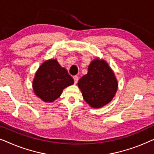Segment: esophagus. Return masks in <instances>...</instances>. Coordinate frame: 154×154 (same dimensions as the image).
<instances>
[{"label":"esophagus","instance_id":"34e87169","mask_svg":"<svg viewBox=\"0 0 154 154\" xmlns=\"http://www.w3.org/2000/svg\"><path fill=\"white\" fill-rule=\"evenodd\" d=\"M73 80H74V83L76 84L78 83V81H79V77L77 75H74L73 76Z\"/></svg>","mask_w":154,"mask_h":154}]
</instances>
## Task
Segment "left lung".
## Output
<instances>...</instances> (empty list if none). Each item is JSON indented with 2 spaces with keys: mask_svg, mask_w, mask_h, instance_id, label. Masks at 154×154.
Segmentation results:
<instances>
[{
  "mask_svg": "<svg viewBox=\"0 0 154 154\" xmlns=\"http://www.w3.org/2000/svg\"><path fill=\"white\" fill-rule=\"evenodd\" d=\"M118 81L104 60L95 58L90 62L87 74L78 82L84 100L94 109L108 104L118 90Z\"/></svg>",
  "mask_w": 154,
  "mask_h": 154,
  "instance_id": "8db88e82",
  "label": "left lung"
}]
</instances>
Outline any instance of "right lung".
Listing matches in <instances>:
<instances>
[{
    "label": "right lung",
    "mask_w": 154,
    "mask_h": 154,
    "mask_svg": "<svg viewBox=\"0 0 154 154\" xmlns=\"http://www.w3.org/2000/svg\"><path fill=\"white\" fill-rule=\"evenodd\" d=\"M73 78L56 59L46 60L35 72L33 81V92L45 102H52L59 98L65 88L73 85Z\"/></svg>",
    "instance_id": "right-lung-1"
}]
</instances>
